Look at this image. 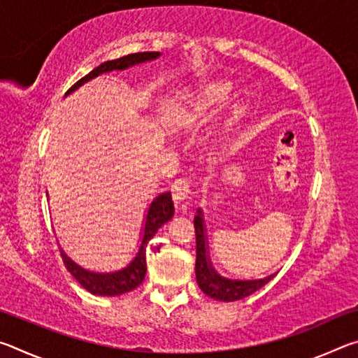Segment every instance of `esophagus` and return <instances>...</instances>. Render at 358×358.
Wrapping results in <instances>:
<instances>
[{"label": "esophagus", "mask_w": 358, "mask_h": 358, "mask_svg": "<svg viewBox=\"0 0 358 358\" xmlns=\"http://www.w3.org/2000/svg\"><path fill=\"white\" fill-rule=\"evenodd\" d=\"M172 196H173V202L177 203V207H186L187 201H189L191 196V189H189V183L186 180L180 178L175 181L172 185Z\"/></svg>", "instance_id": "1"}]
</instances>
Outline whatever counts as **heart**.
I'll list each match as a JSON object with an SVG mask.
<instances>
[{
  "label": "heart",
  "instance_id": "obj_1",
  "mask_svg": "<svg viewBox=\"0 0 358 358\" xmlns=\"http://www.w3.org/2000/svg\"><path fill=\"white\" fill-rule=\"evenodd\" d=\"M232 93H234V85L227 80H217V82L210 83L199 92L196 98V104H194V110L197 113H203L210 110V108L221 106L230 99Z\"/></svg>",
  "mask_w": 358,
  "mask_h": 358
}]
</instances>
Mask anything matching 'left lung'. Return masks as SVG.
<instances>
[{"label": "left lung", "instance_id": "8db88e82", "mask_svg": "<svg viewBox=\"0 0 358 358\" xmlns=\"http://www.w3.org/2000/svg\"><path fill=\"white\" fill-rule=\"evenodd\" d=\"M194 227H196V280L199 287L205 295L221 301H237L245 299L264 287L270 280H273L278 271L268 276L257 278V280H230L217 273L208 256V238L207 229L203 222V211L197 208L194 216Z\"/></svg>", "mask_w": 358, "mask_h": 358}]
</instances>
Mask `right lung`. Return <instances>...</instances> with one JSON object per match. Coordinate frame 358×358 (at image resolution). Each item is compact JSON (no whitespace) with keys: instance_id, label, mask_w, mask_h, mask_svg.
Segmentation results:
<instances>
[{"instance_id":"right-lung-1","label":"right lung","mask_w":358,"mask_h":358,"mask_svg":"<svg viewBox=\"0 0 358 358\" xmlns=\"http://www.w3.org/2000/svg\"><path fill=\"white\" fill-rule=\"evenodd\" d=\"M161 52H143V53H131L123 58L112 59V62H106L99 64L98 68H94L90 74L82 77L74 87L68 90L66 96L76 92L77 88H80L83 83L93 80L94 77L104 72L110 71H124L132 66L153 62V59L159 58ZM175 208L172 202L171 192H161L151 201L147 208V215L143 220V227L141 234V243H138L136 256L129 260V264L123 266V268L115 270V271H92L88 268H83L82 265L76 264L68 254L64 252L63 248H59L63 256V262L66 265L68 271L80 282L83 289H87L90 294L101 295V296H115L126 292H131L136 287H138L143 281L145 273H147V245L148 241L155 237V234L159 230V227L164 226L167 221H171L173 217Z\"/></svg>"}]
</instances>
